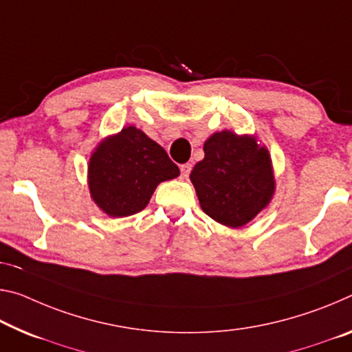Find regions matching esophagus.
Masks as SVG:
<instances>
[{
    "label": "esophagus",
    "mask_w": 352,
    "mask_h": 352,
    "mask_svg": "<svg viewBox=\"0 0 352 352\" xmlns=\"http://www.w3.org/2000/svg\"><path fill=\"white\" fill-rule=\"evenodd\" d=\"M191 167H192V166L189 164V163L180 166V172H182V177H183V178H186V177L189 175V172H191Z\"/></svg>",
    "instance_id": "34e87169"
}]
</instances>
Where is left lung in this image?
Wrapping results in <instances>:
<instances>
[{
    "label": "left lung",
    "instance_id": "8db88e82",
    "mask_svg": "<svg viewBox=\"0 0 352 352\" xmlns=\"http://www.w3.org/2000/svg\"><path fill=\"white\" fill-rule=\"evenodd\" d=\"M204 152L205 158L189 175L204 213L222 226L243 227L274 194L270 152L255 138L228 130L206 139Z\"/></svg>",
    "mask_w": 352,
    "mask_h": 352
}]
</instances>
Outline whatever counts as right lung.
<instances>
[{"instance_id": "1", "label": "right lung", "mask_w": 352, "mask_h": 352, "mask_svg": "<svg viewBox=\"0 0 352 352\" xmlns=\"http://www.w3.org/2000/svg\"><path fill=\"white\" fill-rule=\"evenodd\" d=\"M178 175L166 150L136 126L100 142L87 170L91 197L111 217L139 213L161 182Z\"/></svg>"}]
</instances>
